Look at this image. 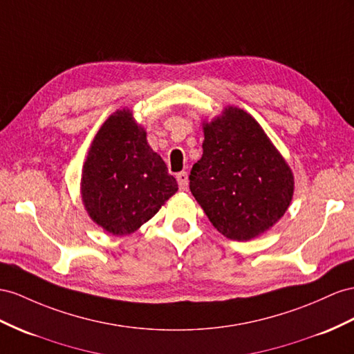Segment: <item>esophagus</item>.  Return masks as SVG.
Listing matches in <instances>:
<instances>
[{"mask_svg": "<svg viewBox=\"0 0 354 354\" xmlns=\"http://www.w3.org/2000/svg\"><path fill=\"white\" fill-rule=\"evenodd\" d=\"M176 179H178L179 188L180 189H187V187H188V175H187V171H179V174L176 175Z\"/></svg>", "mask_w": 354, "mask_h": 354, "instance_id": "obj_1", "label": "esophagus"}]
</instances>
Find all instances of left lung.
Segmentation results:
<instances>
[{
  "instance_id": "8db88e82",
  "label": "left lung",
  "mask_w": 354,
  "mask_h": 354,
  "mask_svg": "<svg viewBox=\"0 0 354 354\" xmlns=\"http://www.w3.org/2000/svg\"><path fill=\"white\" fill-rule=\"evenodd\" d=\"M203 131V156L189 174L192 194L225 238L259 236L292 202V170L242 109H225Z\"/></svg>"
}]
</instances>
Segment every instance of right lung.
I'll return each mask as SVG.
<instances>
[{
	"instance_id": "right-lung-1",
	"label": "right lung",
	"mask_w": 354,
	"mask_h": 354,
	"mask_svg": "<svg viewBox=\"0 0 354 354\" xmlns=\"http://www.w3.org/2000/svg\"><path fill=\"white\" fill-rule=\"evenodd\" d=\"M178 192L166 162L147 142L130 111H118L91 145L82 171V198L91 218L112 234H129Z\"/></svg>"
}]
</instances>
